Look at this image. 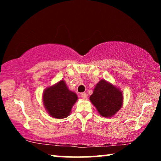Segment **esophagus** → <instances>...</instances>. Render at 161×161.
<instances>
[{
    "label": "esophagus",
    "instance_id": "esophagus-1",
    "mask_svg": "<svg viewBox=\"0 0 161 161\" xmlns=\"http://www.w3.org/2000/svg\"><path fill=\"white\" fill-rule=\"evenodd\" d=\"M80 95H81V97L83 98L84 99H86L87 98V94L86 93H81Z\"/></svg>",
    "mask_w": 161,
    "mask_h": 161
}]
</instances>
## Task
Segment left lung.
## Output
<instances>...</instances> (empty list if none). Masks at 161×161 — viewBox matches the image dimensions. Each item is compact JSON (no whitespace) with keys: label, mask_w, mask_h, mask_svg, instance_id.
<instances>
[{"label":"left lung","mask_w":161,"mask_h":161,"mask_svg":"<svg viewBox=\"0 0 161 161\" xmlns=\"http://www.w3.org/2000/svg\"><path fill=\"white\" fill-rule=\"evenodd\" d=\"M89 99L101 116L108 118L115 115L123 104L120 89L103 80L97 84Z\"/></svg>","instance_id":"8db88e82"}]
</instances>
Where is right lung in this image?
<instances>
[{
    "mask_svg": "<svg viewBox=\"0 0 161 161\" xmlns=\"http://www.w3.org/2000/svg\"><path fill=\"white\" fill-rule=\"evenodd\" d=\"M77 100V94L68 89L63 80L47 87L43 92L45 109L50 116L55 119H64L69 116Z\"/></svg>",
    "mask_w": 161,
    "mask_h": 161,
    "instance_id": "1",
    "label": "right lung"
}]
</instances>
